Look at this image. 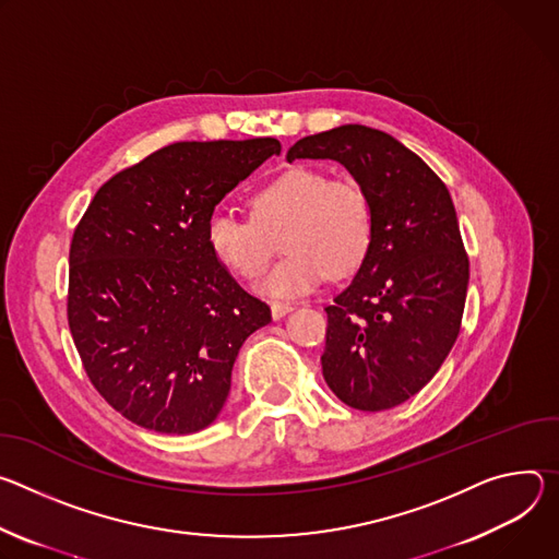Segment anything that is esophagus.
<instances>
[{"mask_svg":"<svg viewBox=\"0 0 559 559\" xmlns=\"http://www.w3.org/2000/svg\"><path fill=\"white\" fill-rule=\"evenodd\" d=\"M293 311V306L290 304H284V301H273L271 304V313H273V318L275 320H280V318H284L286 313H290Z\"/></svg>","mask_w":559,"mask_h":559,"instance_id":"obj_1","label":"esophagus"}]
</instances>
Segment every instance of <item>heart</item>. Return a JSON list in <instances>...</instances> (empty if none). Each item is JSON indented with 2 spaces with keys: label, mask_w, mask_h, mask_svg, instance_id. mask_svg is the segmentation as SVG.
Listing matches in <instances>:
<instances>
[{
  "label": "heart",
  "mask_w": 559,
  "mask_h": 559,
  "mask_svg": "<svg viewBox=\"0 0 559 559\" xmlns=\"http://www.w3.org/2000/svg\"><path fill=\"white\" fill-rule=\"evenodd\" d=\"M251 217L217 209L206 217L204 239L217 262L239 280L264 273L275 237L286 255L260 282L273 299L316 290L326 275L355 273L376 241V209L361 183L331 177L316 166H290L248 198Z\"/></svg>",
  "instance_id": "b5f03b06"
}]
</instances>
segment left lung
Instances as JSON below:
<instances>
[{"mask_svg":"<svg viewBox=\"0 0 559 559\" xmlns=\"http://www.w3.org/2000/svg\"><path fill=\"white\" fill-rule=\"evenodd\" d=\"M295 159H335L376 209V241L329 304L322 373L350 408L386 411L438 373L464 316L468 255L444 181L389 133L346 123L308 135Z\"/></svg>","mask_w":559,"mask_h":559,"instance_id":"left-lung-1","label":"left lung"}]
</instances>
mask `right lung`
I'll return each mask as SVG.
<instances>
[{
	"mask_svg": "<svg viewBox=\"0 0 559 559\" xmlns=\"http://www.w3.org/2000/svg\"><path fill=\"white\" fill-rule=\"evenodd\" d=\"M280 151L273 138L164 146L102 183L75 226L69 329L95 391L133 424L206 428L243 340L271 322L211 253L204 226Z\"/></svg>",
	"mask_w": 559,
	"mask_h": 559,
	"instance_id": "obj_1",
	"label": "right lung"
}]
</instances>
